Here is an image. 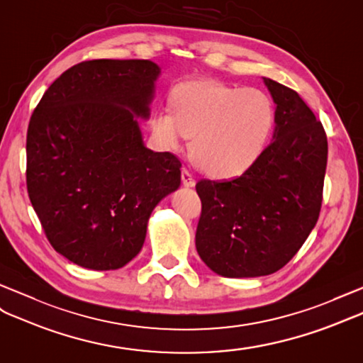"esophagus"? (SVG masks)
<instances>
[{
	"label": "esophagus",
	"mask_w": 363,
	"mask_h": 363,
	"mask_svg": "<svg viewBox=\"0 0 363 363\" xmlns=\"http://www.w3.org/2000/svg\"><path fill=\"white\" fill-rule=\"evenodd\" d=\"M182 182L186 188H194L196 186V180H194L192 174L188 171V169H183L182 171Z\"/></svg>",
	"instance_id": "1"
}]
</instances>
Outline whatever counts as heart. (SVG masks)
Here are the masks:
<instances>
[{
    "label": "heart",
    "instance_id": "heart-1",
    "mask_svg": "<svg viewBox=\"0 0 363 363\" xmlns=\"http://www.w3.org/2000/svg\"><path fill=\"white\" fill-rule=\"evenodd\" d=\"M174 109L152 115V132L164 149L191 140V157L203 172L229 179L243 174L267 147L276 111L269 95L254 87L228 86L212 79L175 87Z\"/></svg>",
    "mask_w": 363,
    "mask_h": 363
}]
</instances>
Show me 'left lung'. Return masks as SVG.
Listing matches in <instances>:
<instances>
[{
  "label": "left lung",
  "mask_w": 363,
  "mask_h": 363,
  "mask_svg": "<svg viewBox=\"0 0 363 363\" xmlns=\"http://www.w3.org/2000/svg\"><path fill=\"white\" fill-rule=\"evenodd\" d=\"M276 103L272 141L240 177L196 184L200 259L218 276H268L302 248L319 218L328 158L320 121L289 87L263 78Z\"/></svg>",
  "instance_id": "obj_1"
}]
</instances>
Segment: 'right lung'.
Masks as SVG:
<instances>
[{
  "label": "right lung",
  "instance_id": "right-lung-1",
  "mask_svg": "<svg viewBox=\"0 0 363 363\" xmlns=\"http://www.w3.org/2000/svg\"><path fill=\"white\" fill-rule=\"evenodd\" d=\"M160 67L91 60L61 74L28 129L26 182L54 250L78 267H125L143 248L154 208L180 186L179 158L143 143Z\"/></svg>",
  "mask_w": 363,
  "mask_h": 363
}]
</instances>
